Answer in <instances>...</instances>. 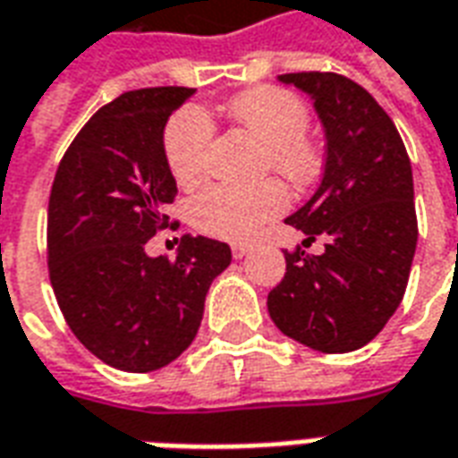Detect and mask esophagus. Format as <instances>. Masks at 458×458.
<instances>
[{"mask_svg": "<svg viewBox=\"0 0 458 458\" xmlns=\"http://www.w3.org/2000/svg\"><path fill=\"white\" fill-rule=\"evenodd\" d=\"M230 250H233V258L242 259L252 248H250L248 242H233V245H230Z\"/></svg>", "mask_w": 458, "mask_h": 458, "instance_id": "esophagus-1", "label": "esophagus"}]
</instances>
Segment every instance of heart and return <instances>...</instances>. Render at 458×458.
Returning a JSON list of instances; mask_svg holds the SVG:
<instances>
[{"label":"heart","mask_w":458,"mask_h":458,"mask_svg":"<svg viewBox=\"0 0 458 458\" xmlns=\"http://www.w3.org/2000/svg\"><path fill=\"white\" fill-rule=\"evenodd\" d=\"M230 120L265 144V169L297 186L311 183L321 169V151L307 137L309 110L299 95L262 85L223 105ZM213 124L199 107H183L164 131V157L179 186H196L208 169ZM287 191L277 181L240 189L213 183L191 199L186 216L193 228L220 240H252L287 210Z\"/></svg>","instance_id":"1"}]
</instances>
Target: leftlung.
Instances as JSON below:
<instances>
[{"label": "left lung", "mask_w": 458, "mask_h": 458, "mask_svg": "<svg viewBox=\"0 0 458 458\" xmlns=\"http://www.w3.org/2000/svg\"><path fill=\"white\" fill-rule=\"evenodd\" d=\"M311 95L327 164L317 193L287 218L321 255L284 252L287 272L267 309L284 336L321 353L370 344L400 307L417 248L412 166L375 98L338 73L279 75Z\"/></svg>", "instance_id": "1"}]
</instances>
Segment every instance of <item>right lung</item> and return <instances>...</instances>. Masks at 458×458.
Instances as JSON below:
<instances>
[{
    "instance_id": "add662e5",
    "label": "right lung",
    "mask_w": 458,
    "mask_h": 458,
    "mask_svg": "<svg viewBox=\"0 0 458 458\" xmlns=\"http://www.w3.org/2000/svg\"><path fill=\"white\" fill-rule=\"evenodd\" d=\"M193 88L130 90L85 122L48 199V277L75 338L103 363L149 373L196 338L210 282L228 267L220 240L181 238L176 259L144 245L169 228L176 179L164 157L169 114Z\"/></svg>"
}]
</instances>
